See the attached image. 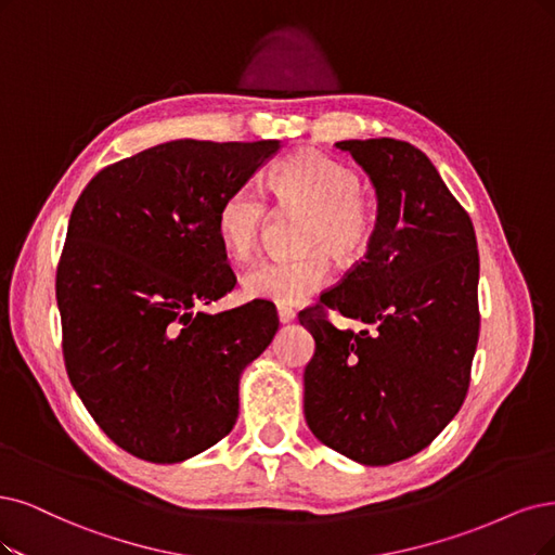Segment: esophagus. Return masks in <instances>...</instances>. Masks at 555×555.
Instances as JSON below:
<instances>
[{
    "label": "esophagus",
    "instance_id": "esophagus-1",
    "mask_svg": "<svg viewBox=\"0 0 555 555\" xmlns=\"http://www.w3.org/2000/svg\"><path fill=\"white\" fill-rule=\"evenodd\" d=\"M276 313H279V320L285 324V322H293L295 320V309H291V306H279L276 309Z\"/></svg>",
    "mask_w": 555,
    "mask_h": 555
}]
</instances>
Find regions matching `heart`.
<instances>
[{"instance_id":"1","label":"heart","mask_w":555,"mask_h":555,"mask_svg":"<svg viewBox=\"0 0 555 555\" xmlns=\"http://www.w3.org/2000/svg\"><path fill=\"white\" fill-rule=\"evenodd\" d=\"M270 190L283 212L309 215L299 258L264 260L242 276L244 295L279 306L301 304L332 276L330 254L345 267L371 254L379 215L371 194L361 190L359 173L320 151H299L281 159L270 173ZM270 210L251 184L225 194L217 212L221 246L233 260H246L260 242Z\"/></svg>"}]
</instances>
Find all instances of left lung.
I'll return each mask as SVG.
<instances>
[{
  "instance_id": "left-lung-1",
  "label": "left lung",
  "mask_w": 555,
  "mask_h": 555,
  "mask_svg": "<svg viewBox=\"0 0 555 555\" xmlns=\"http://www.w3.org/2000/svg\"><path fill=\"white\" fill-rule=\"evenodd\" d=\"M371 176L379 229L371 254L299 322L315 338L304 414L336 453L386 466L421 453L453 421L480 336L474 223L423 151L398 139H350ZM362 330L338 331L328 311Z\"/></svg>"
}]
</instances>
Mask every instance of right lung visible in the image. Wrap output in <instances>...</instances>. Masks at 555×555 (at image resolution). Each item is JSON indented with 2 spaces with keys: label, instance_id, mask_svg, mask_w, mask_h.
<instances>
[{
  "label": "right lung",
  "instance_id": "add662e5",
  "mask_svg": "<svg viewBox=\"0 0 555 555\" xmlns=\"http://www.w3.org/2000/svg\"><path fill=\"white\" fill-rule=\"evenodd\" d=\"M276 151L274 139L159 143L98 171L75 203L56 267L66 371L139 460L182 462L229 435L240 375L279 330L264 299L198 311L237 283L219 205Z\"/></svg>",
  "mask_w": 555,
  "mask_h": 555
}]
</instances>
